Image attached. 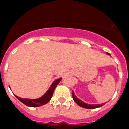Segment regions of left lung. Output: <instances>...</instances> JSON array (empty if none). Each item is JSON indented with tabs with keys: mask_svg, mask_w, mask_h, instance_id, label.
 <instances>
[{
	"mask_svg": "<svg viewBox=\"0 0 129 129\" xmlns=\"http://www.w3.org/2000/svg\"><path fill=\"white\" fill-rule=\"evenodd\" d=\"M107 54H109V55H111L109 53H107ZM73 98L75 102H76V104L79 105V106L82 107L83 108H85V109H96V108L98 107H100L103 106L104 105V104H86V103H85L83 102V101H82L81 100H80L79 98H78L75 94V92L73 90Z\"/></svg>",
	"mask_w": 129,
	"mask_h": 129,
	"instance_id": "8db88e82",
	"label": "left lung"
}]
</instances>
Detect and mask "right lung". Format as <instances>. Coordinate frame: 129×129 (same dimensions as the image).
Instances as JSON below:
<instances>
[{
	"instance_id": "add662e5",
	"label": "right lung",
	"mask_w": 129,
	"mask_h": 129,
	"mask_svg": "<svg viewBox=\"0 0 129 129\" xmlns=\"http://www.w3.org/2000/svg\"><path fill=\"white\" fill-rule=\"evenodd\" d=\"M62 80V78H60L57 79L56 80H54L53 82V83H52V85H51L50 88L48 89L47 92L43 95L42 97L39 98H37V99H27V98H20L18 96H16V98L17 99L19 100L22 103H23L24 104H25V105H27L28 107H40L42 105H44L45 104H47L50 100L51 99L52 96L53 94V92H54V89L56 88V87L57 86V85L58 84L59 82L61 81Z\"/></svg>"
}]
</instances>
